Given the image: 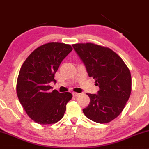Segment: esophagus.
Masks as SVG:
<instances>
[{
  "mask_svg": "<svg viewBox=\"0 0 149 149\" xmlns=\"http://www.w3.org/2000/svg\"><path fill=\"white\" fill-rule=\"evenodd\" d=\"M72 95H73V97H78V96H79L80 94H79V93H77V92H73V93H72Z\"/></svg>",
  "mask_w": 149,
  "mask_h": 149,
  "instance_id": "obj_1",
  "label": "esophagus"
}]
</instances>
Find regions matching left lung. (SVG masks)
Returning <instances> with one entry per match:
<instances>
[{
	"mask_svg": "<svg viewBox=\"0 0 149 149\" xmlns=\"http://www.w3.org/2000/svg\"><path fill=\"white\" fill-rule=\"evenodd\" d=\"M73 49L84 63L88 76L95 80L100 90L87 94L90 102L83 109L88 118L107 123L123 111L130 96V71L115 52L93 43H77Z\"/></svg>",
	"mask_w": 149,
	"mask_h": 149,
	"instance_id": "obj_1",
	"label": "left lung"
}]
</instances>
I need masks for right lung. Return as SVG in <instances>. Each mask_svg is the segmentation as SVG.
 <instances>
[{"label": "right lung", "mask_w": 149, "mask_h": 149, "mask_svg": "<svg viewBox=\"0 0 149 149\" xmlns=\"http://www.w3.org/2000/svg\"><path fill=\"white\" fill-rule=\"evenodd\" d=\"M72 47L61 42H49L36 48L22 64L17 81V94L29 117L40 125L53 124L62 118L70 92H51V82L63 59Z\"/></svg>", "instance_id": "1"}]
</instances>
